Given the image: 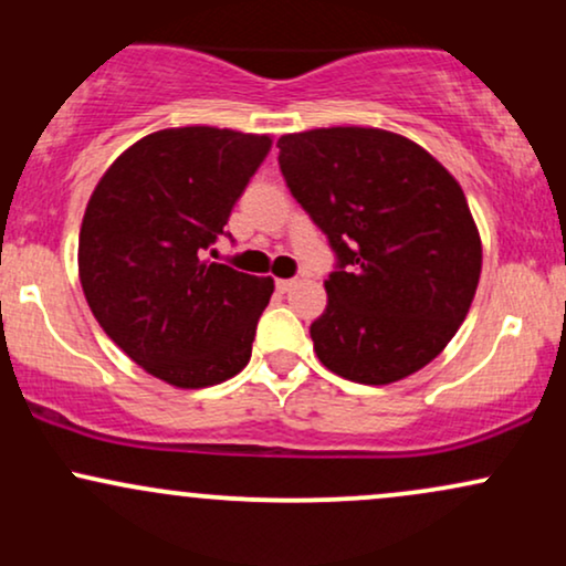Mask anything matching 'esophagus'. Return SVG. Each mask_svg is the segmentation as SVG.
Listing matches in <instances>:
<instances>
[{
    "label": "esophagus",
    "mask_w": 566,
    "mask_h": 566,
    "mask_svg": "<svg viewBox=\"0 0 566 566\" xmlns=\"http://www.w3.org/2000/svg\"><path fill=\"white\" fill-rule=\"evenodd\" d=\"M295 279H276V290L279 292H290L292 287H295Z\"/></svg>",
    "instance_id": "34e87169"
}]
</instances>
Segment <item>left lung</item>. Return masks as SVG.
Here are the masks:
<instances>
[{
    "label": "left lung",
    "instance_id": "1",
    "mask_svg": "<svg viewBox=\"0 0 566 566\" xmlns=\"http://www.w3.org/2000/svg\"><path fill=\"white\" fill-rule=\"evenodd\" d=\"M287 188L335 255L311 324L319 361L386 386L437 359L469 314L482 242L463 188L418 143L373 127L279 138Z\"/></svg>",
    "mask_w": 566,
    "mask_h": 566
}]
</instances>
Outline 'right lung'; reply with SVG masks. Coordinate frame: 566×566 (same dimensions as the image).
<instances>
[{"mask_svg":"<svg viewBox=\"0 0 566 566\" xmlns=\"http://www.w3.org/2000/svg\"><path fill=\"white\" fill-rule=\"evenodd\" d=\"M269 135L161 129L129 146L90 197L80 279L97 324L135 365L178 388L216 386L250 361L274 279L205 261Z\"/></svg>","mask_w":566,"mask_h":566,"instance_id":"obj_1","label":"right lung"}]
</instances>
